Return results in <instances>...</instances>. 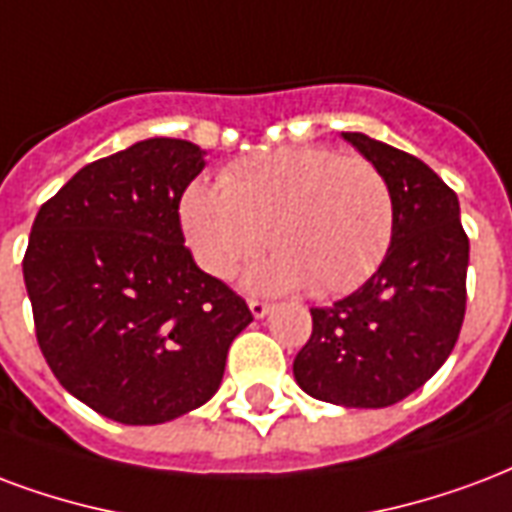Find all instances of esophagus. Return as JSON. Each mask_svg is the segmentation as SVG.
<instances>
[{"instance_id": "obj_1", "label": "esophagus", "mask_w": 512, "mask_h": 512, "mask_svg": "<svg viewBox=\"0 0 512 512\" xmlns=\"http://www.w3.org/2000/svg\"><path fill=\"white\" fill-rule=\"evenodd\" d=\"M249 309H252V314H255V317H266L268 309H271V304H268V301H260V298H249Z\"/></svg>"}]
</instances>
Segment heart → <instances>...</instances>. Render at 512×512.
I'll use <instances>...</instances> for the list:
<instances>
[{
	"label": "heart",
	"mask_w": 512,
	"mask_h": 512,
	"mask_svg": "<svg viewBox=\"0 0 512 512\" xmlns=\"http://www.w3.org/2000/svg\"><path fill=\"white\" fill-rule=\"evenodd\" d=\"M181 225L211 276H230L268 241L279 257L257 271V285L339 295L382 263L396 203L372 160L325 146H285L227 165L219 187L192 184L181 198Z\"/></svg>",
	"instance_id": "1"
}]
</instances>
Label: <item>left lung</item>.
<instances>
[{
	"mask_svg": "<svg viewBox=\"0 0 512 512\" xmlns=\"http://www.w3.org/2000/svg\"><path fill=\"white\" fill-rule=\"evenodd\" d=\"M342 135L385 173L396 225L366 285L309 309L312 336L293 374L314 399L380 410L429 382L456 347L467 312L469 238L456 192L426 162L361 132Z\"/></svg>",
	"mask_w": 512,
	"mask_h": 512,
	"instance_id": "8db88e82",
	"label": "left lung"
}]
</instances>
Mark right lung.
<instances>
[{
    "instance_id": "1",
    "label": "right lung",
    "mask_w": 512,
    "mask_h": 512,
    "mask_svg": "<svg viewBox=\"0 0 512 512\" xmlns=\"http://www.w3.org/2000/svg\"><path fill=\"white\" fill-rule=\"evenodd\" d=\"M203 157L189 140H140L89 162L34 217L24 282L37 344L56 380L116 423L198 410L252 323L184 246L181 195Z\"/></svg>"
}]
</instances>
